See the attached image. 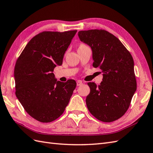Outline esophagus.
<instances>
[{
  "label": "esophagus",
  "instance_id": "obj_1",
  "mask_svg": "<svg viewBox=\"0 0 153 153\" xmlns=\"http://www.w3.org/2000/svg\"><path fill=\"white\" fill-rule=\"evenodd\" d=\"M82 84H83V82H82V81H81V80L77 81V86H80Z\"/></svg>",
  "mask_w": 153,
  "mask_h": 153
}]
</instances>
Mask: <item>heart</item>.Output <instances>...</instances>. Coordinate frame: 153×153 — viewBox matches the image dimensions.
I'll return each mask as SVG.
<instances>
[{
    "mask_svg": "<svg viewBox=\"0 0 153 153\" xmlns=\"http://www.w3.org/2000/svg\"><path fill=\"white\" fill-rule=\"evenodd\" d=\"M85 46V45H81L79 46V47H80V46Z\"/></svg>",
    "mask_w": 153,
    "mask_h": 153,
    "instance_id": "b5f03b06",
    "label": "heart"
}]
</instances>
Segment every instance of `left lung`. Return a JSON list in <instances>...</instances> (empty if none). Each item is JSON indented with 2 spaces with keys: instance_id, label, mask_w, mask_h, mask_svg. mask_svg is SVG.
<instances>
[{
  "instance_id": "1",
  "label": "left lung",
  "mask_w": 153,
  "mask_h": 153,
  "mask_svg": "<svg viewBox=\"0 0 153 153\" xmlns=\"http://www.w3.org/2000/svg\"><path fill=\"white\" fill-rule=\"evenodd\" d=\"M78 36L91 48L93 66L99 67L103 76L99 86L87 83L91 88L87 108L97 120L112 122L127 112L136 91L134 60L119 39L107 31H79Z\"/></svg>"
}]
</instances>
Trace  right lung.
Masks as SVG:
<instances>
[{"mask_svg": "<svg viewBox=\"0 0 153 153\" xmlns=\"http://www.w3.org/2000/svg\"><path fill=\"white\" fill-rule=\"evenodd\" d=\"M77 30L43 32L28 42L15 66V94L28 114L48 123L58 118L67 106L76 82L57 81L54 68L61 66Z\"/></svg>", "mask_w": 153, "mask_h": 153, "instance_id": "obj_1", "label": "right lung"}]
</instances>
